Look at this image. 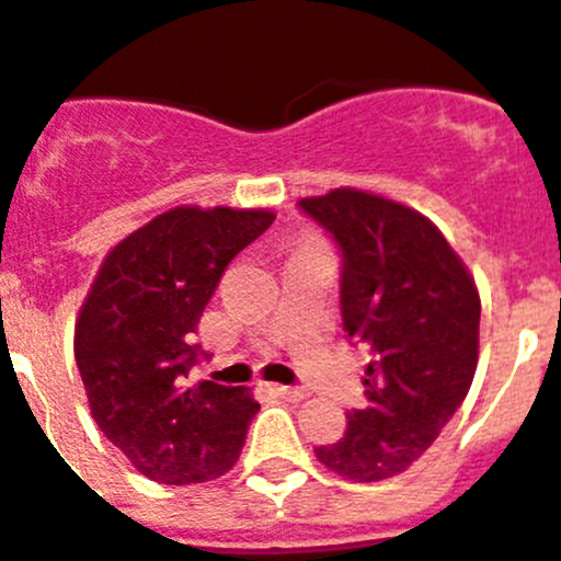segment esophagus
Returning a JSON list of instances; mask_svg holds the SVG:
<instances>
[{
	"label": "esophagus",
	"mask_w": 561,
	"mask_h": 561,
	"mask_svg": "<svg viewBox=\"0 0 561 561\" xmlns=\"http://www.w3.org/2000/svg\"><path fill=\"white\" fill-rule=\"evenodd\" d=\"M275 393L286 401H304L306 399V390L291 388V385H275Z\"/></svg>",
	"instance_id": "obj_1"
}]
</instances>
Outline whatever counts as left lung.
Returning <instances> with one entry per match:
<instances>
[{
  "instance_id": "1",
  "label": "left lung",
  "mask_w": 561,
  "mask_h": 561,
  "mask_svg": "<svg viewBox=\"0 0 561 561\" xmlns=\"http://www.w3.org/2000/svg\"><path fill=\"white\" fill-rule=\"evenodd\" d=\"M342 250V325L368 342L365 410L317 460L356 483L404 472L472 388L480 295L444 232L401 202L356 187L300 199Z\"/></svg>"
}]
</instances>
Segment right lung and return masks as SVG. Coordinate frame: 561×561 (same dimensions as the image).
Instances as JSON below:
<instances>
[{"mask_svg": "<svg viewBox=\"0 0 561 561\" xmlns=\"http://www.w3.org/2000/svg\"><path fill=\"white\" fill-rule=\"evenodd\" d=\"M275 221L272 210L182 205L112 247L76 320L89 410L146 478L216 480L236 466L252 415L250 388L187 385L205 354L202 311L227 264Z\"/></svg>", "mask_w": 561, "mask_h": 561, "instance_id": "right-lung-1", "label": "right lung"}]
</instances>
